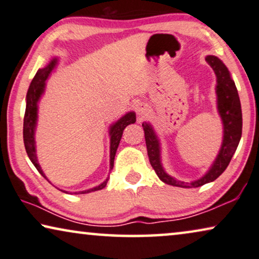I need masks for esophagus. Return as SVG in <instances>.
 <instances>
[{
  "mask_svg": "<svg viewBox=\"0 0 259 259\" xmlns=\"http://www.w3.org/2000/svg\"><path fill=\"white\" fill-rule=\"evenodd\" d=\"M135 109H136L138 117L143 118L148 115V108H147V105H145V104H142V103L135 104Z\"/></svg>",
  "mask_w": 259,
  "mask_h": 259,
  "instance_id": "34e87169",
  "label": "esophagus"
}]
</instances>
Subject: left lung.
I'll list each match as a JSON object with an SVG mask.
<instances>
[{
  "instance_id": "left-lung-1",
  "label": "left lung",
  "mask_w": 259,
  "mask_h": 259,
  "mask_svg": "<svg viewBox=\"0 0 259 259\" xmlns=\"http://www.w3.org/2000/svg\"><path fill=\"white\" fill-rule=\"evenodd\" d=\"M205 61L212 68L214 75H216L217 110L221 116L222 124H223V141H222L221 149L212 164L201 178L192 182H182L166 174L162 164L161 142H159L157 134L150 123H142L150 164L154 167L159 180L164 182L165 184L174 185V187L198 188L213 182L228 167L236 149L238 147L240 137H242V108H240L237 88L231 77L230 71L228 70L227 65L216 56H206Z\"/></svg>"
}]
</instances>
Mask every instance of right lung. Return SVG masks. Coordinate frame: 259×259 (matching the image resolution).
Returning <instances> with one entry per match:
<instances>
[{
	"instance_id": "obj_1",
	"label": "right lung",
	"mask_w": 259,
	"mask_h": 259,
	"mask_svg": "<svg viewBox=\"0 0 259 259\" xmlns=\"http://www.w3.org/2000/svg\"><path fill=\"white\" fill-rule=\"evenodd\" d=\"M57 63H58V60L55 57L53 58V60L50 61L45 68L38 69L37 72H36L35 77L32 78L30 85H29L27 97H25V114H24V121H23V141H24L25 151H27L28 157L30 158L32 164L35 165L36 169L38 170V172L41 174L47 181L49 180L47 178L45 172H43L42 167L38 163L37 154H36L35 131H36V125H37V118H38V102L41 100L42 95L45 94L47 81H48L49 76L52 75V72L55 70ZM135 122H136V114H135V111H129L126 112L124 116H122L118 121L112 123V124L109 126V136H110V170H112V167H114L115 155H116V151H117L119 141H121L122 138L123 130L125 129L126 125L133 124ZM108 180L109 177L103 182V183L97 185V187L88 189V190L74 192V194L76 195L88 194V192H92V191L101 190V189H103L105 185H107ZM61 191L67 192L68 194V191H64V190H61Z\"/></svg>"
}]
</instances>
